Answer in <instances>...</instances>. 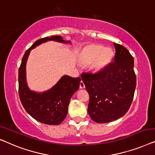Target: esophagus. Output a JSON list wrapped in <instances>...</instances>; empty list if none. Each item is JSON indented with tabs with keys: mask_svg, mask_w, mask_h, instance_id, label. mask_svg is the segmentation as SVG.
I'll use <instances>...</instances> for the list:
<instances>
[{
	"mask_svg": "<svg viewBox=\"0 0 155 155\" xmlns=\"http://www.w3.org/2000/svg\"><path fill=\"white\" fill-rule=\"evenodd\" d=\"M85 84H84V83L82 81H81V82H80V88H85Z\"/></svg>",
	"mask_w": 155,
	"mask_h": 155,
	"instance_id": "1",
	"label": "esophagus"
}]
</instances>
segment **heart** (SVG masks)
I'll list each match as a JSON object with an SVG mask.
<instances>
[{
  "instance_id": "heart-1",
  "label": "heart",
  "mask_w": 155,
  "mask_h": 155,
  "mask_svg": "<svg viewBox=\"0 0 155 155\" xmlns=\"http://www.w3.org/2000/svg\"><path fill=\"white\" fill-rule=\"evenodd\" d=\"M114 52L110 48L100 45H90L81 53L78 60L82 64L88 65L91 70L100 72L112 62Z\"/></svg>"
}]
</instances>
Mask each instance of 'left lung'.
I'll return each mask as SVG.
<instances>
[{"label":"left lung","instance_id":"1","mask_svg":"<svg viewBox=\"0 0 155 155\" xmlns=\"http://www.w3.org/2000/svg\"><path fill=\"white\" fill-rule=\"evenodd\" d=\"M114 59L100 72L83 74L90 100L88 113L96 123L117 120L128 112L134 99L136 77L134 58L123 45L114 43Z\"/></svg>","mask_w":155,"mask_h":155}]
</instances>
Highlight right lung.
I'll return each instance as SVG.
<instances>
[{"label": "right lung", "mask_w": 155, "mask_h": 155, "mask_svg": "<svg viewBox=\"0 0 155 155\" xmlns=\"http://www.w3.org/2000/svg\"><path fill=\"white\" fill-rule=\"evenodd\" d=\"M51 41L71 44V41L63 40L60 36L45 37L36 41L25 52L21 60L18 76L19 94L24 108L34 119L48 125H58L67 116L69 101L74 93L79 88L81 78L62 76L51 88L43 92H36L31 90L28 86L26 72L27 62L31 50Z\"/></svg>", "instance_id": "right-lung-1"}]
</instances>
